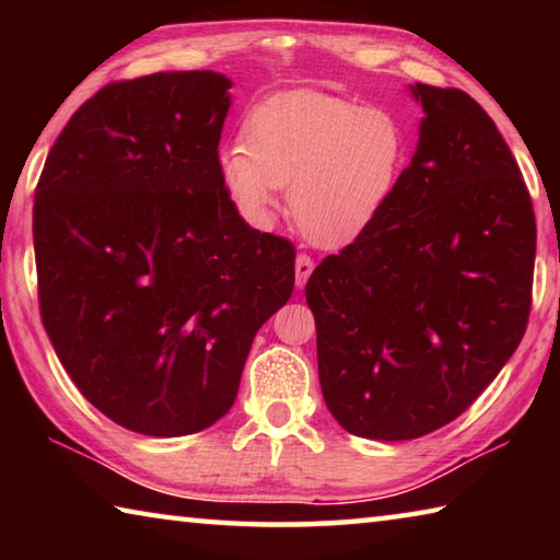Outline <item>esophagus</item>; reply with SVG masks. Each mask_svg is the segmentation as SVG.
Wrapping results in <instances>:
<instances>
[{
  "instance_id": "34e87169",
  "label": "esophagus",
  "mask_w": 560,
  "mask_h": 560,
  "mask_svg": "<svg viewBox=\"0 0 560 560\" xmlns=\"http://www.w3.org/2000/svg\"><path fill=\"white\" fill-rule=\"evenodd\" d=\"M314 259L308 257V254H299L296 257V287L299 289H303L306 287V281H308V277H311V271H314Z\"/></svg>"
}]
</instances>
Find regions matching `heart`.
Instances as JSON below:
<instances>
[{
    "label": "heart",
    "mask_w": 560,
    "mask_h": 560,
    "mask_svg": "<svg viewBox=\"0 0 560 560\" xmlns=\"http://www.w3.org/2000/svg\"><path fill=\"white\" fill-rule=\"evenodd\" d=\"M244 145L220 153V177L246 220L267 226L289 190V212L311 242L338 246L363 234L395 192L407 136L393 110L316 91L261 101L244 120Z\"/></svg>",
    "instance_id": "b5f03b06"
}]
</instances>
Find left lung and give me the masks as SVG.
I'll use <instances>...</instances> for the list:
<instances>
[{
	"instance_id": "8db88e82",
	"label": "left lung",
	"mask_w": 560,
	"mask_h": 560,
	"mask_svg": "<svg viewBox=\"0 0 560 560\" xmlns=\"http://www.w3.org/2000/svg\"><path fill=\"white\" fill-rule=\"evenodd\" d=\"M417 150L383 212L306 283L318 377L340 428L415 440L457 420L526 334L536 217L494 120L415 83Z\"/></svg>"
}]
</instances>
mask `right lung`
I'll list each match as a JSON object with an SVG mask.
<instances>
[{
	"instance_id": "add662e5",
	"label": "right lung",
	"mask_w": 560,
	"mask_h": 560,
	"mask_svg": "<svg viewBox=\"0 0 560 560\" xmlns=\"http://www.w3.org/2000/svg\"><path fill=\"white\" fill-rule=\"evenodd\" d=\"M230 79L113 81L66 122L34 202L42 324L66 373L120 428L183 438L234 405L296 249L252 230L220 177Z\"/></svg>"
}]
</instances>
